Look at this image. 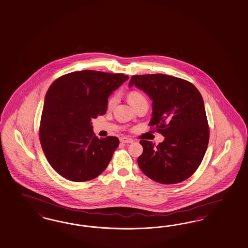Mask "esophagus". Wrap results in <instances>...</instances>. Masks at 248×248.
I'll list each match as a JSON object with an SVG mask.
<instances>
[{"label":"esophagus","instance_id":"1","mask_svg":"<svg viewBox=\"0 0 248 248\" xmlns=\"http://www.w3.org/2000/svg\"><path fill=\"white\" fill-rule=\"evenodd\" d=\"M120 141H121L122 143H124V144H131V143L134 142L133 139H130V138H127V137H121V138H120Z\"/></svg>","mask_w":248,"mask_h":248}]
</instances>
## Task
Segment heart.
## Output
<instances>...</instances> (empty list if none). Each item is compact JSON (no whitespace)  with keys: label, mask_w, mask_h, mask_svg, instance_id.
I'll use <instances>...</instances> for the list:
<instances>
[{"label":"heart","mask_w":248,"mask_h":248,"mask_svg":"<svg viewBox=\"0 0 248 248\" xmlns=\"http://www.w3.org/2000/svg\"><path fill=\"white\" fill-rule=\"evenodd\" d=\"M143 100H146V99H145L144 94L141 93L140 92L133 91L129 93L128 101L129 103H131L132 105L139 103L140 101H143ZM116 101H117V95L111 96V98L109 99V101H108V107H112L116 103Z\"/></svg>","instance_id":"1"}]
</instances>
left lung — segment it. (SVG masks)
<instances>
[{
    "instance_id": "1",
    "label": "left lung",
    "mask_w": 248,
    "mask_h": 248,
    "mask_svg": "<svg viewBox=\"0 0 248 248\" xmlns=\"http://www.w3.org/2000/svg\"><path fill=\"white\" fill-rule=\"evenodd\" d=\"M143 90L153 101L151 129L165 137L157 145L141 140L137 162L151 180L176 184L188 179L203 159L209 124L202 94L188 80L164 74L135 75L129 86Z\"/></svg>"
}]
</instances>
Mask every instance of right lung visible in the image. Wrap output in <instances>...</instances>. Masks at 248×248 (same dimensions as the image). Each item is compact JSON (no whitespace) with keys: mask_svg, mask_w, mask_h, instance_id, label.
Masks as SVG:
<instances>
[{"mask_svg":"<svg viewBox=\"0 0 248 248\" xmlns=\"http://www.w3.org/2000/svg\"><path fill=\"white\" fill-rule=\"evenodd\" d=\"M128 78L87 69L58 78L48 88L39 139L47 161L63 178L88 181L107 168L119 139H99L91 121L105 114L110 94Z\"/></svg>","mask_w":248,"mask_h":248,"instance_id":"right-lung-1","label":"right lung"}]
</instances>
